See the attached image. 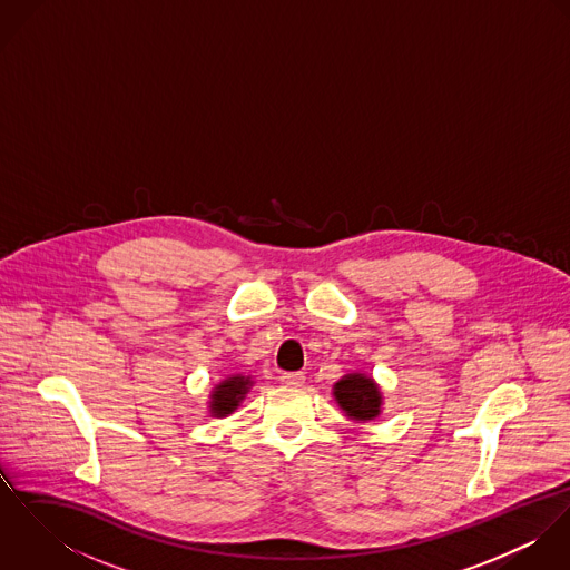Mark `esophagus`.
Listing matches in <instances>:
<instances>
[{
  "mask_svg": "<svg viewBox=\"0 0 570 570\" xmlns=\"http://www.w3.org/2000/svg\"><path fill=\"white\" fill-rule=\"evenodd\" d=\"M281 382H283L285 386L298 389V386L305 384V375H303V373H281Z\"/></svg>",
  "mask_w": 570,
  "mask_h": 570,
  "instance_id": "34e87169",
  "label": "esophagus"
}]
</instances>
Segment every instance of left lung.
<instances>
[{"label": "left lung", "mask_w": 570, "mask_h": 570, "mask_svg": "<svg viewBox=\"0 0 570 570\" xmlns=\"http://www.w3.org/2000/svg\"><path fill=\"white\" fill-rule=\"evenodd\" d=\"M333 397L348 419L371 421L382 412V393L373 377L364 373H348L333 384Z\"/></svg>", "instance_id": "obj_1"}]
</instances>
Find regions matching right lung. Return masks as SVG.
<instances>
[{
    "label": "right lung",
    "instance_id": "1",
    "mask_svg": "<svg viewBox=\"0 0 570 570\" xmlns=\"http://www.w3.org/2000/svg\"><path fill=\"white\" fill-rule=\"evenodd\" d=\"M252 386V380L245 377L242 373L226 377L219 382L210 395V414L213 416H228L233 414L237 406L244 402L247 391Z\"/></svg>",
    "mask_w": 570,
    "mask_h": 570
}]
</instances>
